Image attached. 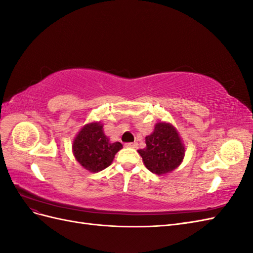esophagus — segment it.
<instances>
[{
  "label": "esophagus",
  "mask_w": 253,
  "mask_h": 253,
  "mask_svg": "<svg viewBox=\"0 0 253 253\" xmlns=\"http://www.w3.org/2000/svg\"><path fill=\"white\" fill-rule=\"evenodd\" d=\"M126 148L136 149L137 147H138V143H137V142H127V143H126Z\"/></svg>",
  "instance_id": "1"
}]
</instances>
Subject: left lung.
Instances as JSON below:
<instances>
[{
    "label": "left lung",
    "instance_id": "1",
    "mask_svg": "<svg viewBox=\"0 0 253 253\" xmlns=\"http://www.w3.org/2000/svg\"><path fill=\"white\" fill-rule=\"evenodd\" d=\"M147 147L138 150L145 168L156 175L171 173L180 166L186 154L181 137L170 122L159 121L145 137Z\"/></svg>",
    "mask_w": 253,
    "mask_h": 253
}]
</instances>
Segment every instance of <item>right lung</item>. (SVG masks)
<instances>
[{
    "label": "right lung",
    "mask_w": 253,
    "mask_h": 253,
    "mask_svg": "<svg viewBox=\"0 0 253 253\" xmlns=\"http://www.w3.org/2000/svg\"><path fill=\"white\" fill-rule=\"evenodd\" d=\"M73 154L84 169L97 173L108 168L122 149L118 141L112 142L103 132L100 121L88 122L81 127L73 140Z\"/></svg>",
    "instance_id": "obj_1"
}]
</instances>
